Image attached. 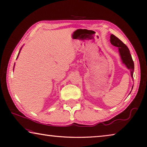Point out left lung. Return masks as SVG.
<instances>
[{
  "label": "left lung",
  "instance_id": "obj_1",
  "mask_svg": "<svg viewBox=\"0 0 147 147\" xmlns=\"http://www.w3.org/2000/svg\"><path fill=\"white\" fill-rule=\"evenodd\" d=\"M110 42L112 45L118 47L119 53H120L122 62L125 64L128 69L130 70L131 78L134 79L133 75H134V63L132 59L131 54L129 53V50L128 47L121 40L119 39L117 37H116L113 34L110 36Z\"/></svg>",
  "mask_w": 147,
  "mask_h": 147
}]
</instances>
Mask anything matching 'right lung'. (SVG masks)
I'll return each instance as SVG.
<instances>
[{
    "label": "right lung",
    "mask_w": 147,
    "mask_h": 147,
    "mask_svg": "<svg viewBox=\"0 0 147 147\" xmlns=\"http://www.w3.org/2000/svg\"><path fill=\"white\" fill-rule=\"evenodd\" d=\"M22 48V47H21ZM21 48H20V49H21ZM19 53H20V51H19ZM19 54H18V56H19Z\"/></svg>",
    "instance_id": "add662e5"
}]
</instances>
